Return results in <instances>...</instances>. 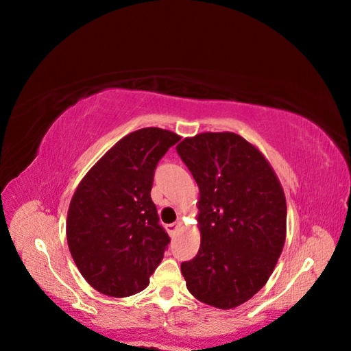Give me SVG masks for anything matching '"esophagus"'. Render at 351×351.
I'll return each mask as SVG.
<instances>
[{"instance_id": "34e87169", "label": "esophagus", "mask_w": 351, "mask_h": 351, "mask_svg": "<svg viewBox=\"0 0 351 351\" xmlns=\"http://www.w3.org/2000/svg\"><path fill=\"white\" fill-rule=\"evenodd\" d=\"M180 224H182V222H180V221L173 222V224H168V226H167V230H168L169 234L174 236L176 232H177V230H178V227H180Z\"/></svg>"}]
</instances>
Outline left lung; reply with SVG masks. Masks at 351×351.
Segmentation results:
<instances>
[{
	"mask_svg": "<svg viewBox=\"0 0 351 351\" xmlns=\"http://www.w3.org/2000/svg\"><path fill=\"white\" fill-rule=\"evenodd\" d=\"M176 149L200 195V247L182 263L186 285L197 300L232 309L267 284L282 252V187L258 147L236 133H200Z\"/></svg>",
	"mask_w": 351,
	"mask_h": 351,
	"instance_id": "8db88e82",
	"label": "left lung"
}]
</instances>
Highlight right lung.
Returning <instances> with one entry per match:
<instances>
[{
  "label": "right lung",
  "mask_w": 351,
  "mask_h": 351,
  "mask_svg": "<svg viewBox=\"0 0 351 351\" xmlns=\"http://www.w3.org/2000/svg\"><path fill=\"white\" fill-rule=\"evenodd\" d=\"M180 136L158 127L127 134L74 192L67 243L95 290L127 297L145 290L169 243L151 199L155 168Z\"/></svg>",
  "instance_id": "right-lung-1"
}]
</instances>
